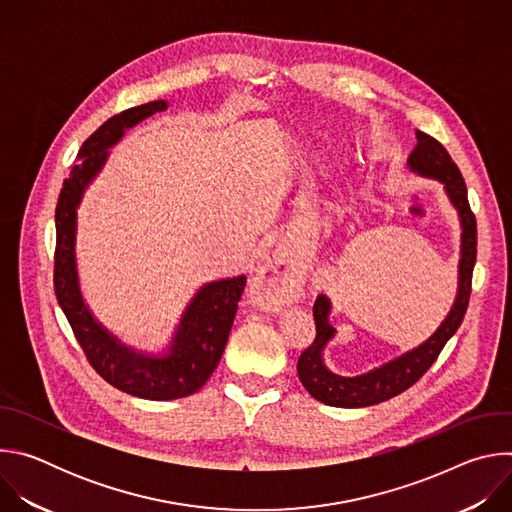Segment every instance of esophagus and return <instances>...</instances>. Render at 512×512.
Segmentation results:
<instances>
[{
    "instance_id": "34e87169",
    "label": "esophagus",
    "mask_w": 512,
    "mask_h": 512,
    "mask_svg": "<svg viewBox=\"0 0 512 512\" xmlns=\"http://www.w3.org/2000/svg\"><path fill=\"white\" fill-rule=\"evenodd\" d=\"M255 294L267 306H287L302 294V281L285 261H267L253 279Z\"/></svg>"
}]
</instances>
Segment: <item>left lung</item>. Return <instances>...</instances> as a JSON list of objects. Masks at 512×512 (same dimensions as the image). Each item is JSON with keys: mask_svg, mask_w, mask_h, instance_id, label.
I'll list each match as a JSON object with an SVG mask.
<instances>
[{"mask_svg": "<svg viewBox=\"0 0 512 512\" xmlns=\"http://www.w3.org/2000/svg\"><path fill=\"white\" fill-rule=\"evenodd\" d=\"M415 135H417V145L407 160L411 170L419 172L421 176H431L444 182L446 192L452 204L458 208L460 221H462L464 233H462L458 298L448 318L442 322V326L437 328V332L419 348L391 360L389 364H383L381 369H375L367 375L346 379L330 373L322 362V348L334 336V328L328 324L330 302L326 296H318L314 302L316 338L298 358V377L314 399L332 407H369L407 391L437 360L446 342L458 332L468 310V302L472 294V273H474L476 253H478L476 249L478 229H476V216L468 202V188L456 162L452 160V156L448 154L444 145L423 131H417Z\"/></svg>", "mask_w": 512, "mask_h": 512, "instance_id": "left-lung-1", "label": "left lung"}]
</instances>
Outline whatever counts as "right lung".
Listing matches in <instances>:
<instances>
[{"instance_id": "1", "label": "right lung", "mask_w": 512, "mask_h": 512, "mask_svg": "<svg viewBox=\"0 0 512 512\" xmlns=\"http://www.w3.org/2000/svg\"><path fill=\"white\" fill-rule=\"evenodd\" d=\"M164 101H152L121 111L107 119L79 152L83 160L70 170L62 184L56 204V251H54V294L75 332L91 367L113 387L123 393L168 401L196 393L216 369L221 360L231 326L237 314L239 300L245 291L247 277L221 279L204 285L176 332L172 350L164 358H150L131 352L109 336L87 310L75 265V229L77 206L85 186L101 170L107 160V148L123 135V129L133 127L141 119L164 111Z\"/></svg>"}]
</instances>
